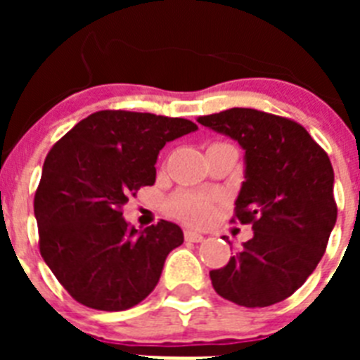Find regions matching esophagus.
<instances>
[{"mask_svg":"<svg viewBox=\"0 0 360 360\" xmlns=\"http://www.w3.org/2000/svg\"><path fill=\"white\" fill-rule=\"evenodd\" d=\"M184 236H186L187 241H193V243H198V241L203 240L202 234H200V232H195V231H186L184 232Z\"/></svg>","mask_w":360,"mask_h":360,"instance_id":"obj_1","label":"esophagus"}]
</instances>
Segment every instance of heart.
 Returning a JSON list of instances; mask_svg holds the SVG:
<instances>
[{"instance_id":"heart-1","label":"heart","mask_w":360,"mask_h":360,"mask_svg":"<svg viewBox=\"0 0 360 360\" xmlns=\"http://www.w3.org/2000/svg\"><path fill=\"white\" fill-rule=\"evenodd\" d=\"M212 203H214V198L211 195L182 191V193L171 196L167 202V211L171 216L182 219L186 224L202 225L211 218Z\"/></svg>"}]
</instances>
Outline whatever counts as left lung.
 I'll return each mask as SVG.
<instances>
[{
	"label": "left lung",
	"mask_w": 360,
	"mask_h": 360,
	"mask_svg": "<svg viewBox=\"0 0 360 360\" xmlns=\"http://www.w3.org/2000/svg\"><path fill=\"white\" fill-rule=\"evenodd\" d=\"M245 149V182L232 224L254 236L225 266L211 270L224 299L263 308L290 297L321 262L337 219L328 155L295 120L252 108L198 117Z\"/></svg>",
	"instance_id": "1"
}]
</instances>
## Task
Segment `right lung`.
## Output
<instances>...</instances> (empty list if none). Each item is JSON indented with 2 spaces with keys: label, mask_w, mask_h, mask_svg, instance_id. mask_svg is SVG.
Returning a JSON list of instances; mask_svg holds the SVG:
<instances>
[{
  "label": "right lung",
  "mask_w": 360,
  "mask_h": 360,
  "mask_svg": "<svg viewBox=\"0 0 360 360\" xmlns=\"http://www.w3.org/2000/svg\"><path fill=\"white\" fill-rule=\"evenodd\" d=\"M196 129L178 117L103 110L52 146L34 196L39 252L77 303L128 310L157 287L182 229L160 219L139 232L122 207L155 184L160 149Z\"/></svg>",
  "instance_id": "add662e5"
}]
</instances>
